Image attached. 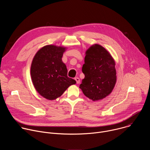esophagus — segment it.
<instances>
[{"label":"esophagus","instance_id":"obj_1","mask_svg":"<svg viewBox=\"0 0 150 150\" xmlns=\"http://www.w3.org/2000/svg\"><path fill=\"white\" fill-rule=\"evenodd\" d=\"M75 80L76 81L77 83H79L80 82V79H79V78L78 77H75Z\"/></svg>","mask_w":150,"mask_h":150}]
</instances>
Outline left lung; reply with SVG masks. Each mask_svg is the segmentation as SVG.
Instances as JSON below:
<instances>
[{
    "label": "left lung",
    "mask_w": 150,
    "mask_h": 150,
    "mask_svg": "<svg viewBox=\"0 0 150 150\" xmlns=\"http://www.w3.org/2000/svg\"><path fill=\"white\" fill-rule=\"evenodd\" d=\"M82 71L84 79L79 85L83 94L97 101L109 96L116 82L115 62L110 53L95 44L85 52Z\"/></svg>",
    "instance_id": "left-lung-1"
}]
</instances>
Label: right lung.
<instances>
[{"mask_svg": "<svg viewBox=\"0 0 150 150\" xmlns=\"http://www.w3.org/2000/svg\"><path fill=\"white\" fill-rule=\"evenodd\" d=\"M66 47L47 45L35 54L31 76L36 91L44 98L53 100L60 97L75 80L68 76L67 66L62 60Z\"/></svg>", "mask_w": 150, "mask_h": 150, "instance_id": "obj_1", "label": "right lung"}]
</instances>
